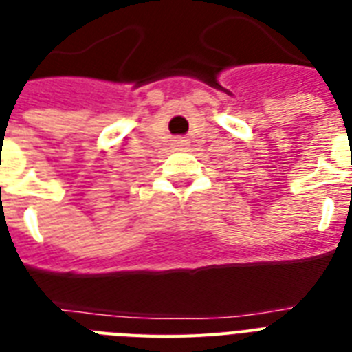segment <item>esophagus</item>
Instances as JSON below:
<instances>
[{"label":"esophagus","mask_w":352,"mask_h":352,"mask_svg":"<svg viewBox=\"0 0 352 352\" xmlns=\"http://www.w3.org/2000/svg\"><path fill=\"white\" fill-rule=\"evenodd\" d=\"M176 143H178L179 147H184V145H187V140H184V138H179V140H176Z\"/></svg>","instance_id":"esophagus-1"}]
</instances>
